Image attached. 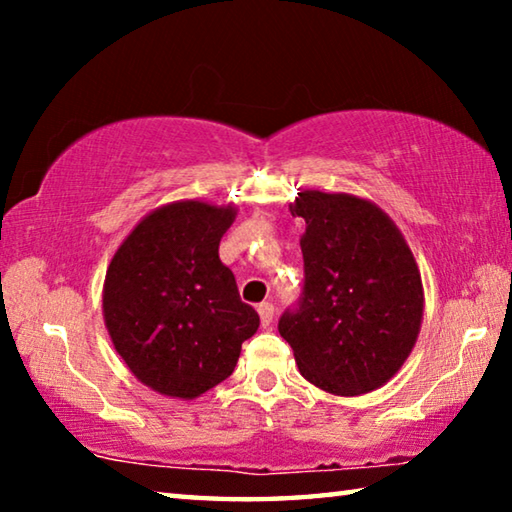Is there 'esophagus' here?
I'll use <instances>...</instances> for the list:
<instances>
[{"label": "esophagus", "instance_id": "obj_1", "mask_svg": "<svg viewBox=\"0 0 512 512\" xmlns=\"http://www.w3.org/2000/svg\"><path fill=\"white\" fill-rule=\"evenodd\" d=\"M257 314H259V320H262V327L271 325V320H273V305H271V302H262V305L257 307Z\"/></svg>", "mask_w": 512, "mask_h": 512}]
</instances>
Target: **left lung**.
I'll return each instance as SVG.
<instances>
[{"instance_id":"1","label":"left lung","mask_w":512,"mask_h":512,"mask_svg":"<svg viewBox=\"0 0 512 512\" xmlns=\"http://www.w3.org/2000/svg\"><path fill=\"white\" fill-rule=\"evenodd\" d=\"M289 212L307 223L305 291L277 329L300 375L320 391H377L409 359L422 327L424 289L411 248L368 198L305 189Z\"/></svg>"}]
</instances>
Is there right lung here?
<instances>
[{
  "label": "right lung",
  "mask_w": 512,
  "mask_h": 512,
  "mask_svg": "<svg viewBox=\"0 0 512 512\" xmlns=\"http://www.w3.org/2000/svg\"><path fill=\"white\" fill-rule=\"evenodd\" d=\"M237 205L185 198L155 207L112 255L103 323L137 381L173 400H196L235 370L259 327L221 264Z\"/></svg>",
  "instance_id": "right-lung-1"
}]
</instances>
